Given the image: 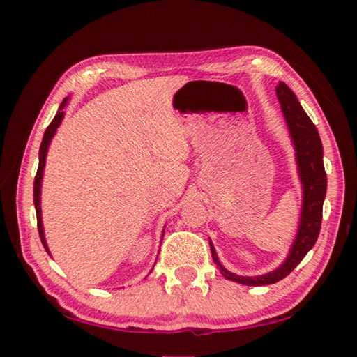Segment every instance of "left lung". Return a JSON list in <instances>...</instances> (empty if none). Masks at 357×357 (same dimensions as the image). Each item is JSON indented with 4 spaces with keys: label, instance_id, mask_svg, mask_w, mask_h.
Wrapping results in <instances>:
<instances>
[{
    "label": "left lung",
    "instance_id": "obj_1",
    "mask_svg": "<svg viewBox=\"0 0 357 357\" xmlns=\"http://www.w3.org/2000/svg\"><path fill=\"white\" fill-rule=\"evenodd\" d=\"M277 99H279L283 114L291 134L296 160H298L299 174L302 181V189H304V202H302V214L298 236L294 239L291 252L279 269L273 273L259 275V277H243L229 273L217 259V253L211 244V253H213L214 263L219 266L220 273L228 280L243 283V285L259 287L277 283L291 273L298 266L302 258L307 255L313 245H315L319 229H321L323 219V202L326 197V187H328V178H326L324 164H323V144L321 138L312 119L307 116L304 108L301 107L298 98L289 89L285 83L280 82L275 88Z\"/></svg>",
    "mask_w": 357,
    "mask_h": 357
}]
</instances>
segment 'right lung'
Here are the masks:
<instances>
[{"instance_id": "add662e5", "label": "right lung", "mask_w": 357, "mask_h": 357, "mask_svg": "<svg viewBox=\"0 0 357 357\" xmlns=\"http://www.w3.org/2000/svg\"><path fill=\"white\" fill-rule=\"evenodd\" d=\"M66 102H68V98H66L63 100V104L59 105V110L56 113V116L53 118L50 124H48V128H47L45 134H44V138H42L40 151H39V167H38V173H36V178H34V206H36V215H38V229H39V236H40L42 244H44L47 252H48V249H47V244H45V239H44V228H42V217H40V181H42V173H44L45 155H47L48 144H50L53 135H55L56 128L59 124H61L63 116H64L63 108L66 105Z\"/></svg>"}]
</instances>
